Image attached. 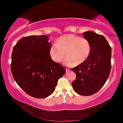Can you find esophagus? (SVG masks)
I'll return each mask as SVG.
<instances>
[{
	"label": "esophagus",
	"instance_id": "1",
	"mask_svg": "<svg viewBox=\"0 0 123 123\" xmlns=\"http://www.w3.org/2000/svg\"><path fill=\"white\" fill-rule=\"evenodd\" d=\"M69 69L68 68H66V72H69Z\"/></svg>",
	"mask_w": 123,
	"mask_h": 123
}]
</instances>
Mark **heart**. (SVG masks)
<instances>
[{
  "mask_svg": "<svg viewBox=\"0 0 123 123\" xmlns=\"http://www.w3.org/2000/svg\"><path fill=\"white\" fill-rule=\"evenodd\" d=\"M91 51V45L88 39L74 34H68L59 38L57 44L52 45L50 54L55 62H61L65 56L68 63L77 66L87 60Z\"/></svg>",
  "mask_w": 123,
  "mask_h": 123,
  "instance_id": "obj_1",
  "label": "heart"
}]
</instances>
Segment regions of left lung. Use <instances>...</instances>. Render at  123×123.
Instances as JSON below:
<instances>
[{"label":"left lung","mask_w":123,"mask_h":123,"mask_svg":"<svg viewBox=\"0 0 123 123\" xmlns=\"http://www.w3.org/2000/svg\"><path fill=\"white\" fill-rule=\"evenodd\" d=\"M83 35L91 43V51L85 62L72 69L76 74L72 85L78 94L89 96L98 92L108 80L111 70V49L102 35L92 31Z\"/></svg>","instance_id":"1"}]
</instances>
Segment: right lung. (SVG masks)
Instances as JSON below:
<instances>
[{
    "label": "right lung",
    "instance_id": "right-lung-1",
    "mask_svg": "<svg viewBox=\"0 0 123 123\" xmlns=\"http://www.w3.org/2000/svg\"><path fill=\"white\" fill-rule=\"evenodd\" d=\"M49 36L21 38L13 48L11 70L15 82L26 94L44 98L53 94L66 69L51 60Z\"/></svg>",
    "mask_w": 123,
    "mask_h": 123
}]
</instances>
